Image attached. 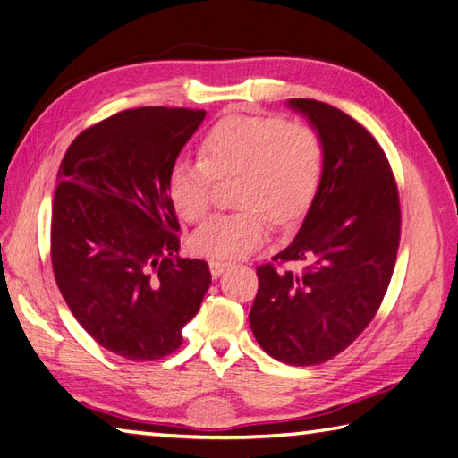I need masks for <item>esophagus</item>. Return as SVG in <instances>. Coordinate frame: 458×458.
Returning a JSON list of instances; mask_svg holds the SVG:
<instances>
[{"label": "esophagus", "mask_w": 458, "mask_h": 458, "mask_svg": "<svg viewBox=\"0 0 458 458\" xmlns=\"http://www.w3.org/2000/svg\"><path fill=\"white\" fill-rule=\"evenodd\" d=\"M208 269H210V275H212V277L216 279V277H220V275L228 269V263H225V261H216V259H210V261H208Z\"/></svg>", "instance_id": "1"}]
</instances>
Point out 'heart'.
<instances>
[{"label":"heart","instance_id":"1","mask_svg":"<svg viewBox=\"0 0 458 458\" xmlns=\"http://www.w3.org/2000/svg\"><path fill=\"white\" fill-rule=\"evenodd\" d=\"M200 159H177L167 195L191 225L210 210L215 179H238L233 203L243 208L208 220L191 250L216 261L248 258L267 240L269 220L291 222L310 207L324 175V142L312 124L279 116L232 114L205 134Z\"/></svg>","mask_w":458,"mask_h":458}]
</instances>
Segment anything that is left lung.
I'll return each mask as SVG.
<instances>
[{"label": "left lung", "mask_w": 458, "mask_h": 458, "mask_svg": "<svg viewBox=\"0 0 458 458\" xmlns=\"http://www.w3.org/2000/svg\"><path fill=\"white\" fill-rule=\"evenodd\" d=\"M324 142V175L296 238L258 267L250 312L265 353L286 365L326 363L373 320L394 271L400 199L386 154L332 105L291 99Z\"/></svg>", "instance_id": "left-lung-1"}]
</instances>
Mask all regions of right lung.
I'll return each instance as SVG.
<instances>
[{
    "mask_svg": "<svg viewBox=\"0 0 458 458\" xmlns=\"http://www.w3.org/2000/svg\"><path fill=\"white\" fill-rule=\"evenodd\" d=\"M205 111L140 107L89 126L68 148L52 203L50 258L73 318L131 360L162 359L210 286L203 259L179 258L167 175Z\"/></svg>",
    "mask_w": 458,
    "mask_h": 458,
    "instance_id": "right-lung-1",
    "label": "right lung"
}]
</instances>
